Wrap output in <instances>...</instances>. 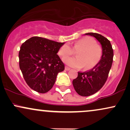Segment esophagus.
<instances>
[{"mask_svg":"<svg viewBox=\"0 0 130 130\" xmlns=\"http://www.w3.org/2000/svg\"><path fill=\"white\" fill-rule=\"evenodd\" d=\"M65 70H66V71H68V70H70V68H69V67H68L66 66V67H65Z\"/></svg>","mask_w":130,"mask_h":130,"instance_id":"obj_1","label":"esophagus"}]
</instances>
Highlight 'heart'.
<instances>
[{
  "mask_svg": "<svg viewBox=\"0 0 130 130\" xmlns=\"http://www.w3.org/2000/svg\"><path fill=\"white\" fill-rule=\"evenodd\" d=\"M74 51L77 52V58L63 59L68 66L74 68L84 67L85 70L92 69L100 62L103 55L101 46L96 44L95 40L89 37L77 40L72 47L68 44H64L59 49L58 54L61 57L65 58L73 55Z\"/></svg>",
  "mask_w": 130,
  "mask_h": 130,
  "instance_id": "1",
  "label": "heart"
}]
</instances>
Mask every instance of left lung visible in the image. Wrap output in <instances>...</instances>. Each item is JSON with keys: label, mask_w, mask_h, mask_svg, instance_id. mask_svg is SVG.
Masks as SVG:
<instances>
[{"label": "left lung", "mask_w": 130, "mask_h": 130, "mask_svg": "<svg viewBox=\"0 0 130 130\" xmlns=\"http://www.w3.org/2000/svg\"><path fill=\"white\" fill-rule=\"evenodd\" d=\"M101 43L103 55L100 62L89 71L78 72V75L73 80L74 90L79 95L88 96L97 92L102 88L108 79L113 62L114 52L109 40L96 33H87Z\"/></svg>", "instance_id": "obj_1"}]
</instances>
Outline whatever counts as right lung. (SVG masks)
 I'll return each instance as SVG.
<instances>
[{"mask_svg":"<svg viewBox=\"0 0 130 130\" xmlns=\"http://www.w3.org/2000/svg\"><path fill=\"white\" fill-rule=\"evenodd\" d=\"M64 43L33 37L22 43L19 52V68L31 89L38 93L50 91L58 73L65 65L57 54Z\"/></svg>","mask_w":130,"mask_h":130,"instance_id":"1","label":"right lung"}]
</instances>
